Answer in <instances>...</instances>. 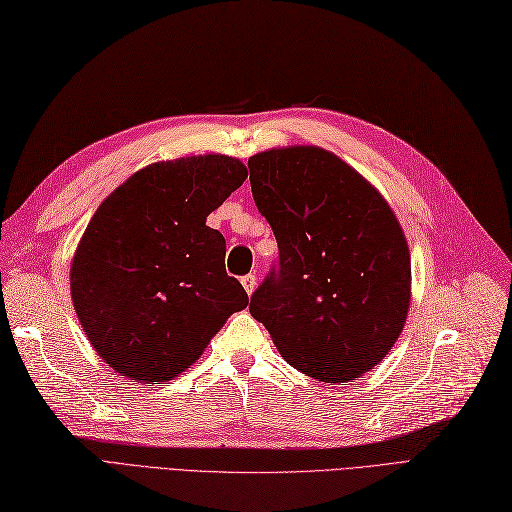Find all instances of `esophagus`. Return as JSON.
I'll return each instance as SVG.
<instances>
[{
    "label": "esophagus",
    "mask_w": 512,
    "mask_h": 512,
    "mask_svg": "<svg viewBox=\"0 0 512 512\" xmlns=\"http://www.w3.org/2000/svg\"><path fill=\"white\" fill-rule=\"evenodd\" d=\"M241 284H243V289L247 291V295H252L254 289H256V276H254V273H247V276H243Z\"/></svg>",
    "instance_id": "esophagus-1"
}]
</instances>
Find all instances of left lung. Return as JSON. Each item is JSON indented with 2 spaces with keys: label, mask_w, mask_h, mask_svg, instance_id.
<instances>
[{
  "label": "left lung",
  "mask_w": 512,
  "mask_h": 512,
  "mask_svg": "<svg viewBox=\"0 0 512 512\" xmlns=\"http://www.w3.org/2000/svg\"><path fill=\"white\" fill-rule=\"evenodd\" d=\"M247 167L280 252L249 313L306 376H363L389 354L410 302V254L393 210L321 147L269 149Z\"/></svg>",
  "instance_id": "obj_1"
}]
</instances>
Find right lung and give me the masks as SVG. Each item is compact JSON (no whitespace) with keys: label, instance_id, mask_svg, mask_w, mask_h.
<instances>
[{"label":"right lung","instance_id":"right-lung-1","mask_svg":"<svg viewBox=\"0 0 512 512\" xmlns=\"http://www.w3.org/2000/svg\"><path fill=\"white\" fill-rule=\"evenodd\" d=\"M247 178L230 156L156 162L112 191L71 265V299L95 352L123 376L162 384L189 369L247 306L206 217Z\"/></svg>","mask_w":512,"mask_h":512}]
</instances>
